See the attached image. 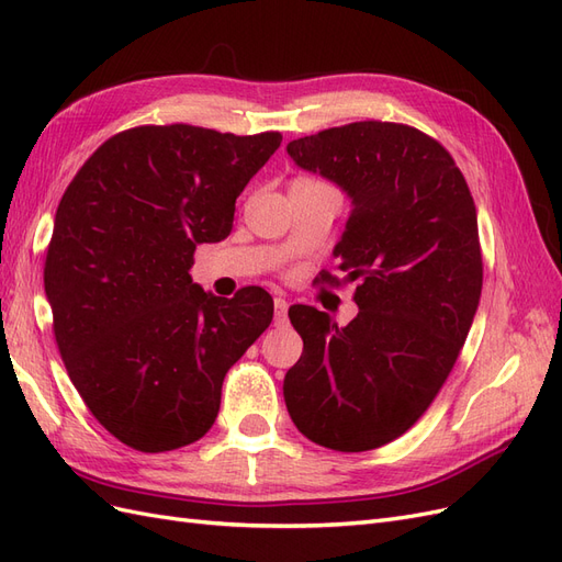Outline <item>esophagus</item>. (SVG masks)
Listing matches in <instances>:
<instances>
[{
  "instance_id": "34e87169",
  "label": "esophagus",
  "mask_w": 562,
  "mask_h": 562,
  "mask_svg": "<svg viewBox=\"0 0 562 562\" xmlns=\"http://www.w3.org/2000/svg\"><path fill=\"white\" fill-rule=\"evenodd\" d=\"M274 323L277 326H285L288 323V300L285 297H274Z\"/></svg>"
}]
</instances>
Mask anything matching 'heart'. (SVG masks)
<instances>
[{
    "instance_id": "obj_1",
    "label": "heart",
    "mask_w": 562,
    "mask_h": 562,
    "mask_svg": "<svg viewBox=\"0 0 562 562\" xmlns=\"http://www.w3.org/2000/svg\"><path fill=\"white\" fill-rule=\"evenodd\" d=\"M293 182H300V184H310V182H321V180H314V178H295Z\"/></svg>"
}]
</instances>
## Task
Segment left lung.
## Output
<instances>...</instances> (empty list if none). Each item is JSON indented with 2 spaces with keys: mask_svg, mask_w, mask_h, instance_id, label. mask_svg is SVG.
<instances>
[{
  "mask_svg": "<svg viewBox=\"0 0 562 562\" xmlns=\"http://www.w3.org/2000/svg\"><path fill=\"white\" fill-rule=\"evenodd\" d=\"M307 171L337 182L351 213L337 269L356 281L359 314L288 310L304 349L285 372L295 427L337 452H366L427 413L462 351L483 288L479 217L450 151L407 124L353 122L288 143Z\"/></svg>",
  "mask_w": 562,
  "mask_h": 562,
  "instance_id": "8db88e82",
  "label": "left lung"
}]
</instances>
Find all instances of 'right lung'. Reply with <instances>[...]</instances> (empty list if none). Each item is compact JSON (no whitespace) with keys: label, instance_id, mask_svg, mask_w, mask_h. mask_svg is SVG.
<instances>
[{"label":"right lung","instance_id":"1","mask_svg":"<svg viewBox=\"0 0 562 562\" xmlns=\"http://www.w3.org/2000/svg\"><path fill=\"white\" fill-rule=\"evenodd\" d=\"M279 145V131L135 126L67 184L44 265L56 345L91 415L133 450L206 434L227 370L269 328L265 288L215 297L190 269L196 244L227 239L236 196Z\"/></svg>","mask_w":562,"mask_h":562}]
</instances>
